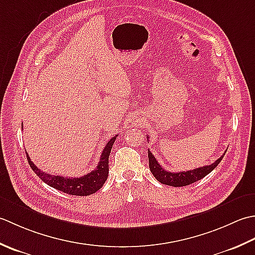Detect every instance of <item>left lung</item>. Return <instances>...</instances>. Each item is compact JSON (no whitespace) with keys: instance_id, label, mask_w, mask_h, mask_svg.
Masks as SVG:
<instances>
[{"instance_id":"obj_1","label":"left lung","mask_w":255,"mask_h":255,"mask_svg":"<svg viewBox=\"0 0 255 255\" xmlns=\"http://www.w3.org/2000/svg\"><path fill=\"white\" fill-rule=\"evenodd\" d=\"M148 137V136H147ZM225 156V154L221 155V157L218 158L215 163L208 166H202V167L196 168L193 170L187 171H179V173H171L164 169L162 166L155 158L154 155L148 150V163H149V169L159 183L173 186V187H183L188 186L190 184H194L195 181H198L201 178H204L209 173L214 170L218 164L221 162V159Z\"/></svg>"}]
</instances>
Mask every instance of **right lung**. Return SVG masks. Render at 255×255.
<instances>
[{
    "mask_svg": "<svg viewBox=\"0 0 255 255\" xmlns=\"http://www.w3.org/2000/svg\"><path fill=\"white\" fill-rule=\"evenodd\" d=\"M117 136L118 135L113 136L107 143L106 147L102 150L100 160H99V164L96 169H93L91 173H88L85 176H81V177L67 178L62 177V176L47 174L45 171L40 170L38 167H36L35 164L27 156L28 164L34 170V173L44 183L53 187V188L72 196H89L91 194H95L106 183L109 174V156H110L111 148L113 146L114 141L117 139Z\"/></svg>",
    "mask_w": 255,
    "mask_h": 255,
    "instance_id": "right-lung-1",
    "label": "right lung"
}]
</instances>
